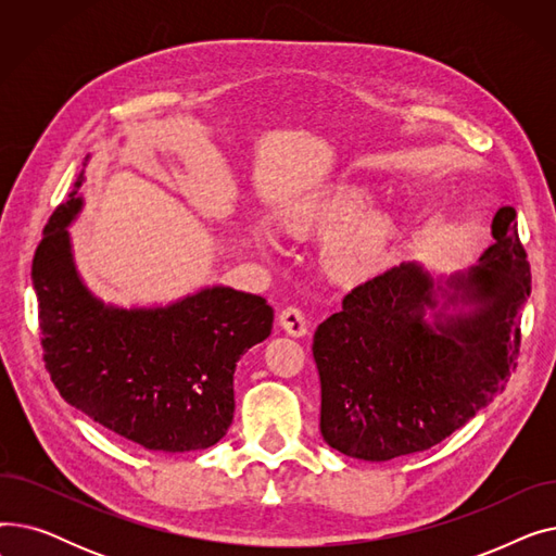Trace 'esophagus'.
<instances>
[{"label": "esophagus", "instance_id": "1", "mask_svg": "<svg viewBox=\"0 0 556 556\" xmlns=\"http://www.w3.org/2000/svg\"><path fill=\"white\" fill-rule=\"evenodd\" d=\"M279 325H281V329H283L288 336H293V338H302V336L308 333L306 317H304V313H302L298 306L283 308V311L279 313Z\"/></svg>", "mask_w": 556, "mask_h": 556}]
</instances>
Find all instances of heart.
Listing matches in <instances>:
<instances>
[{
	"label": "heart",
	"instance_id": "b5f03b06",
	"mask_svg": "<svg viewBox=\"0 0 556 556\" xmlns=\"http://www.w3.org/2000/svg\"><path fill=\"white\" fill-rule=\"evenodd\" d=\"M374 191L354 180H333L327 187L277 210V225L300 241L325 237L323 266L327 275L346 286L374 279L381 273L399 241L401 218L386 207H369Z\"/></svg>",
	"mask_w": 556,
	"mask_h": 556
}]
</instances>
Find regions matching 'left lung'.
<instances>
[{"label": "left lung", "mask_w": 556, "mask_h": 556, "mask_svg": "<svg viewBox=\"0 0 556 556\" xmlns=\"http://www.w3.org/2000/svg\"><path fill=\"white\" fill-rule=\"evenodd\" d=\"M491 233L478 266L434 281L401 263L317 327L319 430L331 448L367 462L426 451L505 390L532 275L514 207L495 212Z\"/></svg>", "instance_id": "obj_1"}]
</instances>
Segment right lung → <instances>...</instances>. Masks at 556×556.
<instances>
[{"label": "right lung", "instance_id": "right-lung-1", "mask_svg": "<svg viewBox=\"0 0 556 556\" xmlns=\"http://www.w3.org/2000/svg\"><path fill=\"white\" fill-rule=\"evenodd\" d=\"M83 180L51 214L31 268L51 381L76 410L143 448H210L233 417V369L270 336L275 313L227 286L155 308L103 304L78 277L67 231Z\"/></svg>", "mask_w": 556, "mask_h": 556}]
</instances>
